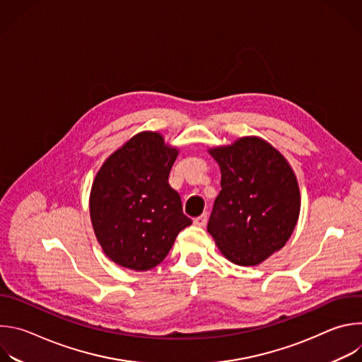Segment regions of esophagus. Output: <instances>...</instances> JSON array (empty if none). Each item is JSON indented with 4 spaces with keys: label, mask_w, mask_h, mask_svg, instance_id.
I'll return each mask as SVG.
<instances>
[{
    "label": "esophagus",
    "mask_w": 362,
    "mask_h": 362,
    "mask_svg": "<svg viewBox=\"0 0 362 362\" xmlns=\"http://www.w3.org/2000/svg\"><path fill=\"white\" fill-rule=\"evenodd\" d=\"M206 222H208V215H206V214H203V215L194 218V221H193V223H194L196 226H200V228H203V226L206 225Z\"/></svg>",
    "instance_id": "34e87169"
}]
</instances>
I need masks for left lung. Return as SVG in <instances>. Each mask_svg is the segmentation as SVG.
<instances>
[{"label":"left lung","mask_w":362,"mask_h":362,"mask_svg":"<svg viewBox=\"0 0 362 362\" xmlns=\"http://www.w3.org/2000/svg\"><path fill=\"white\" fill-rule=\"evenodd\" d=\"M221 187L208 232L232 264L255 267L284 247L300 211L296 176L267 140L246 136L209 148Z\"/></svg>","instance_id":"left-lung-1"}]
</instances>
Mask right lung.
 Wrapping results in <instances>:
<instances>
[{
	"instance_id": "add662e5",
	"label": "right lung",
	"mask_w": 362,
	"mask_h": 362,
	"mask_svg": "<svg viewBox=\"0 0 362 362\" xmlns=\"http://www.w3.org/2000/svg\"><path fill=\"white\" fill-rule=\"evenodd\" d=\"M179 150L141 132L103 163L90 192V218L107 257L133 271L159 265L192 225L168 179Z\"/></svg>"
}]
</instances>
